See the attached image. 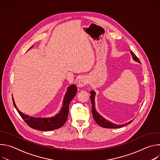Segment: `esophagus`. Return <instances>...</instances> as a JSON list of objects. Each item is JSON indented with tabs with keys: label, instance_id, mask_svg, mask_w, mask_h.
<instances>
[{
	"label": "esophagus",
	"instance_id": "esophagus-1",
	"mask_svg": "<svg viewBox=\"0 0 160 160\" xmlns=\"http://www.w3.org/2000/svg\"><path fill=\"white\" fill-rule=\"evenodd\" d=\"M87 83V80L85 77H81L78 82V87L79 88H82L83 87H84L86 84Z\"/></svg>",
	"mask_w": 160,
	"mask_h": 160
}]
</instances>
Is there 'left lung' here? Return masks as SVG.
I'll return each mask as SVG.
<instances>
[{"label":"left lung","mask_w":160,"mask_h":160,"mask_svg":"<svg viewBox=\"0 0 160 160\" xmlns=\"http://www.w3.org/2000/svg\"><path fill=\"white\" fill-rule=\"evenodd\" d=\"M130 53L132 54V58L134 61L138 62L139 63H141L139 59H138V58L135 56V54L131 51ZM95 96H96V92L93 90L90 91V101H91V103H92V115L94 117V120L96 121V122L100 125L102 127L104 128H121L122 127H124L129 123H130L132 121L124 123L123 125H117L115 123H112L111 122L106 120L105 118H104L102 116H101L96 111V108H95Z\"/></svg>","instance_id":"1"}]
</instances>
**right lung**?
<instances>
[{
	"label": "right lung",
	"instance_id": "obj_1",
	"mask_svg": "<svg viewBox=\"0 0 160 160\" xmlns=\"http://www.w3.org/2000/svg\"><path fill=\"white\" fill-rule=\"evenodd\" d=\"M77 92V88L75 85H72L68 87L64 97L61 109L56 115L51 118H35L26 115L21 112L16 107L13 98L12 101L19 115L29 127L38 130L50 131L61 128L65 123L68 118V112H69V104L75 96Z\"/></svg>",
	"mask_w": 160,
	"mask_h": 160
}]
</instances>
